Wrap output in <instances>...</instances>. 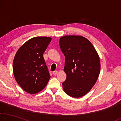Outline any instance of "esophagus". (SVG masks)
Returning <instances> with one entry per match:
<instances>
[{
    "mask_svg": "<svg viewBox=\"0 0 121 121\" xmlns=\"http://www.w3.org/2000/svg\"><path fill=\"white\" fill-rule=\"evenodd\" d=\"M57 73H58V71H53V74L54 75H57Z\"/></svg>",
    "mask_w": 121,
    "mask_h": 121,
    "instance_id": "1",
    "label": "esophagus"
}]
</instances>
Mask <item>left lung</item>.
<instances>
[{
    "label": "left lung",
    "mask_w": 121,
    "mask_h": 121,
    "mask_svg": "<svg viewBox=\"0 0 121 121\" xmlns=\"http://www.w3.org/2000/svg\"><path fill=\"white\" fill-rule=\"evenodd\" d=\"M59 46L65 56L64 92L72 97H82L92 89L99 76L101 64L97 51L91 43L81 36L61 37Z\"/></svg>",
    "instance_id": "1"
}]
</instances>
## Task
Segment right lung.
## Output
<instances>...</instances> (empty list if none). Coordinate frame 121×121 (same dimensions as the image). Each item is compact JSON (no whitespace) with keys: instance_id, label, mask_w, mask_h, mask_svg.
Returning <instances> with one entry per match:
<instances>
[{"instance_id":"right-lung-1","label":"right lung","mask_w":121,"mask_h":121,"mask_svg":"<svg viewBox=\"0 0 121 121\" xmlns=\"http://www.w3.org/2000/svg\"><path fill=\"white\" fill-rule=\"evenodd\" d=\"M52 39L36 37L25 43L17 52L13 71L17 82L25 91L31 94L42 91L50 78L43 53Z\"/></svg>"}]
</instances>
